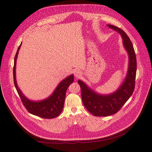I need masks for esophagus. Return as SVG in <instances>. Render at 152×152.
I'll return each instance as SVG.
<instances>
[{
  "instance_id": "34e87169",
  "label": "esophagus",
  "mask_w": 152,
  "mask_h": 152,
  "mask_svg": "<svg viewBox=\"0 0 152 152\" xmlns=\"http://www.w3.org/2000/svg\"><path fill=\"white\" fill-rule=\"evenodd\" d=\"M81 75H82L81 70H76L74 71V76H75L76 78H78V77H80Z\"/></svg>"
}]
</instances>
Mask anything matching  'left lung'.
Returning a JSON list of instances; mask_svg holds the SVG:
<instances>
[{
	"instance_id": "left-lung-1",
	"label": "left lung",
	"mask_w": 152,
	"mask_h": 152,
	"mask_svg": "<svg viewBox=\"0 0 152 152\" xmlns=\"http://www.w3.org/2000/svg\"><path fill=\"white\" fill-rule=\"evenodd\" d=\"M108 26L121 35L123 44L129 55V67L126 78L115 93L109 96H101L87 87L84 82L78 80L81 88L82 99L88 111L96 117H107L117 113L133 94L136 75V57L133 45L123 29L109 24Z\"/></svg>"
}]
</instances>
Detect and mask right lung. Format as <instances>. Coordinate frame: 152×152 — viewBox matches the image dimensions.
I'll use <instances>...</instances> for the list:
<instances>
[{"mask_svg":"<svg viewBox=\"0 0 152 152\" xmlns=\"http://www.w3.org/2000/svg\"><path fill=\"white\" fill-rule=\"evenodd\" d=\"M20 45L15 55L14 64L13 68V77L15 88L21 99L23 106L29 113L37 117L43 118H53L60 115L64 107V99L66 96L67 88L74 82V76L71 75L67 77L60 83L56 88L53 94L47 99L41 101V102H31L23 96V94L19 90L16 81V58L18 54V50Z\"/></svg>","mask_w":152,"mask_h":152,"instance_id":"1","label":"right lung"}]
</instances>
